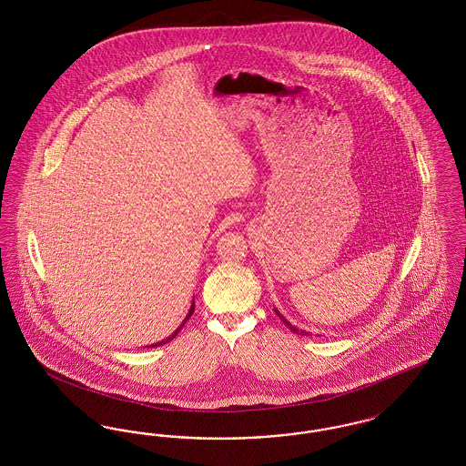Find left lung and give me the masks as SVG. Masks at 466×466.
I'll use <instances>...</instances> for the list:
<instances>
[{
  "label": "left lung",
  "mask_w": 466,
  "mask_h": 466,
  "mask_svg": "<svg viewBox=\"0 0 466 466\" xmlns=\"http://www.w3.org/2000/svg\"><path fill=\"white\" fill-rule=\"evenodd\" d=\"M274 312H276V314H278V316H279V319H281V321H283V323H285V325H287V327H289V330H291V332L297 333V335H310V332H306V330H300V329H297V327H295V325H291V323H289V319H287V318H285V316H283V314H281V312H279V310L274 309Z\"/></svg>",
  "instance_id": "left-lung-1"
}]
</instances>
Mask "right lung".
<instances>
[{"mask_svg":"<svg viewBox=\"0 0 466 466\" xmlns=\"http://www.w3.org/2000/svg\"><path fill=\"white\" fill-rule=\"evenodd\" d=\"M192 314H194V302H192V306H190V309H188V314H187V316H185V319H183V323H181V325H179V327H177V330H175V332L171 333V335H169V337H166V339H162V340H160V342H156V344H152V346H150V348H154V346H162V344H166V342H169V340H173V339H175V337H177V332H179V330H181V329H183V325H185V323H187V321H188V318H190V316H192ZM145 348H147V346H145Z\"/></svg>","mask_w":466,"mask_h":466,"instance_id":"add662e5","label":"right lung"}]
</instances>
